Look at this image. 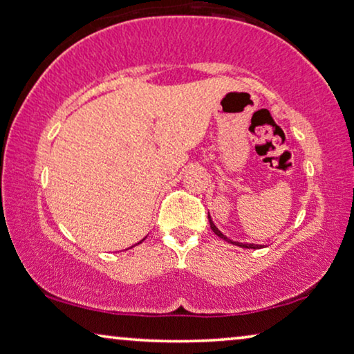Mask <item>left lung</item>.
Returning a JSON list of instances; mask_svg holds the SVG:
<instances>
[{"label": "left lung", "mask_w": 354, "mask_h": 354, "mask_svg": "<svg viewBox=\"0 0 354 354\" xmlns=\"http://www.w3.org/2000/svg\"><path fill=\"white\" fill-rule=\"evenodd\" d=\"M209 221H210V228H212V232H214L218 238L225 239L226 243L234 244V246H239V248H246V249H261V248H262V244H252V243H239V241H233V239H230L228 236H225V234L221 233L218 228H216L215 223H214V221H212V218H210V215H209Z\"/></svg>", "instance_id": "left-lung-1"}]
</instances>
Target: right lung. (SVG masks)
<instances>
[{"label": "right lung", "instance_id": "obj_1", "mask_svg": "<svg viewBox=\"0 0 354 354\" xmlns=\"http://www.w3.org/2000/svg\"><path fill=\"white\" fill-rule=\"evenodd\" d=\"M138 244H139V243H138ZM138 244H134V246H138Z\"/></svg>", "mask_w": 354, "mask_h": 354}]
</instances>
